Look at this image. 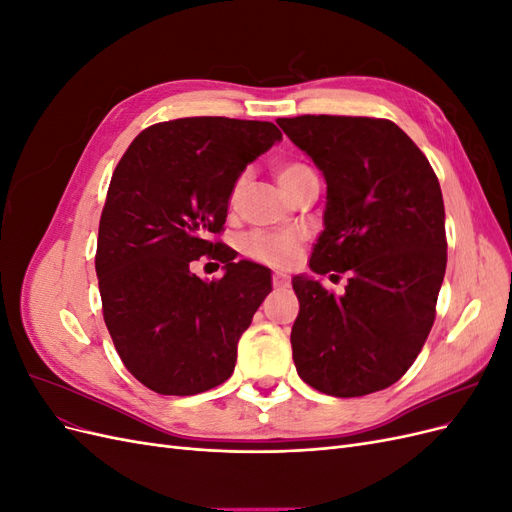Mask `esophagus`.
Returning a JSON list of instances; mask_svg holds the SVG:
<instances>
[{
  "instance_id": "34e87169",
  "label": "esophagus",
  "mask_w": 512,
  "mask_h": 512,
  "mask_svg": "<svg viewBox=\"0 0 512 512\" xmlns=\"http://www.w3.org/2000/svg\"><path fill=\"white\" fill-rule=\"evenodd\" d=\"M271 280H273L275 288H288V284H290V277L286 273H282V271H275Z\"/></svg>"
}]
</instances>
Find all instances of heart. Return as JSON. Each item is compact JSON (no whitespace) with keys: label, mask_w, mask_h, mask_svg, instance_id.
Masks as SVG:
<instances>
[{"label":"heart","mask_w":512,"mask_h":512,"mask_svg":"<svg viewBox=\"0 0 512 512\" xmlns=\"http://www.w3.org/2000/svg\"><path fill=\"white\" fill-rule=\"evenodd\" d=\"M277 179H280L282 188L288 192V196L292 192H297L303 183L307 181H318L316 173L312 168L303 162H294V160H286L280 162L275 168ZM247 185V173H241L232 188L228 192V207L235 209L239 198ZM303 247V237L299 232L292 230H252L241 239V252L252 258L256 262H262V265L269 267H288L292 265L294 260L299 258Z\"/></svg>","instance_id":"obj_1"}]
</instances>
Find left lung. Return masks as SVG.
Wrapping results in <instances>:
<instances>
[{"label":"left lung","mask_w":512,"mask_h":512,"mask_svg":"<svg viewBox=\"0 0 512 512\" xmlns=\"http://www.w3.org/2000/svg\"><path fill=\"white\" fill-rule=\"evenodd\" d=\"M277 123L327 179L324 230L309 267L350 275L342 297L314 280H292L294 365L309 386L333 397L389 389L436 320L446 271L438 177L389 119L299 115Z\"/></svg>","instance_id":"8db88e82"}]
</instances>
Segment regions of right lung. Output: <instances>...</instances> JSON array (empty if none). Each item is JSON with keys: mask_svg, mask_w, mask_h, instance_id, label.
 <instances>
[{"mask_svg": "<svg viewBox=\"0 0 512 512\" xmlns=\"http://www.w3.org/2000/svg\"><path fill=\"white\" fill-rule=\"evenodd\" d=\"M282 141L271 121L183 117L138 134L100 218L96 273L106 329L130 374L160 395H196L232 376L237 342L271 292V273L235 262L222 235L243 168ZM200 255L220 281L191 273Z\"/></svg>", "mask_w": 512, "mask_h": 512, "instance_id": "right-lung-1", "label": "right lung"}]
</instances>
